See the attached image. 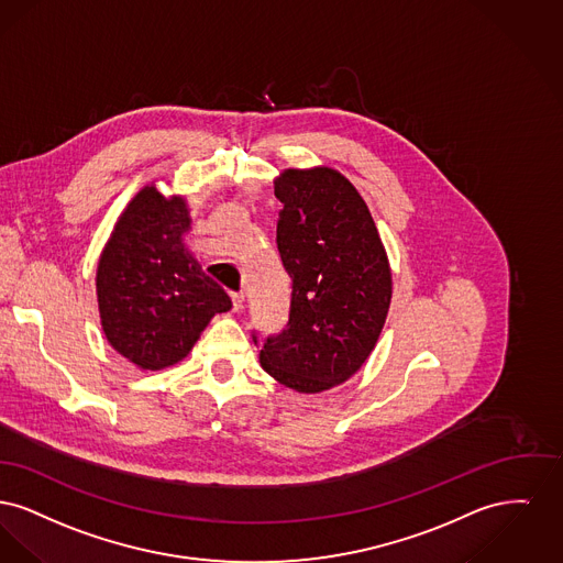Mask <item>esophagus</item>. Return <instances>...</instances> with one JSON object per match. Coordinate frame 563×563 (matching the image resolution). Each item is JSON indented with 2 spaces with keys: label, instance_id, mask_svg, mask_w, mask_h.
Masks as SVG:
<instances>
[{
  "label": "esophagus",
  "instance_id": "esophagus-1",
  "mask_svg": "<svg viewBox=\"0 0 563 563\" xmlns=\"http://www.w3.org/2000/svg\"><path fill=\"white\" fill-rule=\"evenodd\" d=\"M231 298H233V309H235V311H239V309L243 307V300H245V295H243V292H233V295H231Z\"/></svg>",
  "mask_w": 563,
  "mask_h": 563
}]
</instances>
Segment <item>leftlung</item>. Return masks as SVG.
<instances>
[{
    "label": "left lung",
    "instance_id": "obj_1",
    "mask_svg": "<svg viewBox=\"0 0 563 563\" xmlns=\"http://www.w3.org/2000/svg\"><path fill=\"white\" fill-rule=\"evenodd\" d=\"M277 250L292 277L290 318L261 350L268 375L300 394L347 382L375 350L391 300V271L375 220L336 169H286ZM256 343V336H254Z\"/></svg>",
    "mask_w": 563,
    "mask_h": 563
}]
</instances>
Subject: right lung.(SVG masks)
Segmentation results:
<instances>
[{
    "label": "right lung",
    "mask_w": 563,
    "mask_h": 563,
    "mask_svg": "<svg viewBox=\"0 0 563 563\" xmlns=\"http://www.w3.org/2000/svg\"><path fill=\"white\" fill-rule=\"evenodd\" d=\"M184 197L144 186L120 213L97 265V302L108 343L142 371L190 354L209 320L233 307L184 245Z\"/></svg>",
    "instance_id": "add662e5"
}]
</instances>
